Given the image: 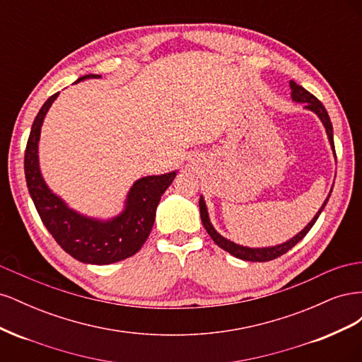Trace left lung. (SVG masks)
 Returning <instances> with one entry per match:
<instances>
[{"label":"left lung","instance_id":"left-lung-1","mask_svg":"<svg viewBox=\"0 0 362 362\" xmlns=\"http://www.w3.org/2000/svg\"><path fill=\"white\" fill-rule=\"evenodd\" d=\"M290 87H291V98L293 101L296 103H305V108H308V110L314 112L317 116L320 117V120L323 122L325 128H326V134L327 137H329V141H331V146L335 152V146H334V134H332V124H331V119H329V115H327L326 108L323 107V104L317 100V98L310 93L306 89H303L302 86H299L298 83L294 81H290ZM337 157V156H335ZM331 196V194H329ZM329 196H327L325 204L322 205V208L319 211H317V214L314 216L313 221L306 225L302 231L294 235L293 238H290L288 242L282 243V245H278V246H272V247H245V246H240L234 242H229V240H226L225 237H222L221 234H218L216 229L213 228L211 222H210V217H208V211H206V206H205V202H204V198L201 196L199 199V210H201V218H202V225L204 228L206 229L208 235H210L213 238V242L218 246L222 247L223 250L229 252V254L234 255L235 258H240V259H245V261H258V262H264V261H270V259H275L281 255L286 254V252H288L293 246L298 245L300 240L308 234L310 229L313 228V225L315 223L317 218H319L320 213L323 211V208L327 202V199H329Z\"/></svg>","mask_w":362,"mask_h":362}]
</instances>
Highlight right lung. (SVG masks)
Returning <instances> with one entry per match:
<instances>
[{"instance_id": "right-lung-1", "label": "right lung", "mask_w": 362, "mask_h": 362, "mask_svg": "<svg viewBox=\"0 0 362 362\" xmlns=\"http://www.w3.org/2000/svg\"><path fill=\"white\" fill-rule=\"evenodd\" d=\"M98 76L101 75L89 74L78 81ZM57 96L59 92L49 96L39 110L30 131L24 157L27 187L42 222L59 246L81 262L103 266L133 257L149 237L161 194L177 177V172L137 180L128 193L125 210L112 221H96L71 210L48 189L39 169L40 127Z\"/></svg>"}]
</instances>
